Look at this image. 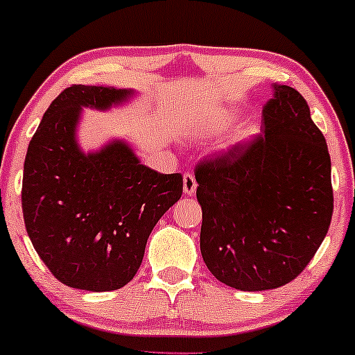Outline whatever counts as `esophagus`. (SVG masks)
Masks as SVG:
<instances>
[{"instance_id": "34e87169", "label": "esophagus", "mask_w": 355, "mask_h": 355, "mask_svg": "<svg viewBox=\"0 0 355 355\" xmlns=\"http://www.w3.org/2000/svg\"><path fill=\"white\" fill-rule=\"evenodd\" d=\"M195 190H197V182H195L193 175H183V191H185V195H193Z\"/></svg>"}]
</instances>
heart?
I'll use <instances>...</instances> for the list:
<instances>
[{"label":"heart","instance_id":"1","mask_svg":"<svg viewBox=\"0 0 355 355\" xmlns=\"http://www.w3.org/2000/svg\"><path fill=\"white\" fill-rule=\"evenodd\" d=\"M225 118H227V115H220V116H217V118H214V120L210 121V125L207 126V130H209V132H214V130H217L220 125L223 123V121H225Z\"/></svg>","mask_w":355,"mask_h":355}]
</instances>
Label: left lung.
I'll list each match as a JSON object with an SVG mask.
<instances>
[{"label": "left lung", "instance_id": "8db88e82", "mask_svg": "<svg viewBox=\"0 0 355 355\" xmlns=\"http://www.w3.org/2000/svg\"><path fill=\"white\" fill-rule=\"evenodd\" d=\"M262 133L197 166L200 252L239 291L282 287L307 267L334 210L331 157L307 101L274 85Z\"/></svg>", "mask_w": 355, "mask_h": 355}]
</instances>
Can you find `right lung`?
<instances>
[{
  "instance_id": "obj_1",
  "label": "right lung",
  "mask_w": 355,
  "mask_h": 355,
  "mask_svg": "<svg viewBox=\"0 0 355 355\" xmlns=\"http://www.w3.org/2000/svg\"><path fill=\"white\" fill-rule=\"evenodd\" d=\"M133 89L73 85L61 92L28 145L21 207L28 237L61 284L110 292L133 279L153 227L180 200V173L140 162L123 140L85 153L81 110H110Z\"/></svg>"
}]
</instances>
